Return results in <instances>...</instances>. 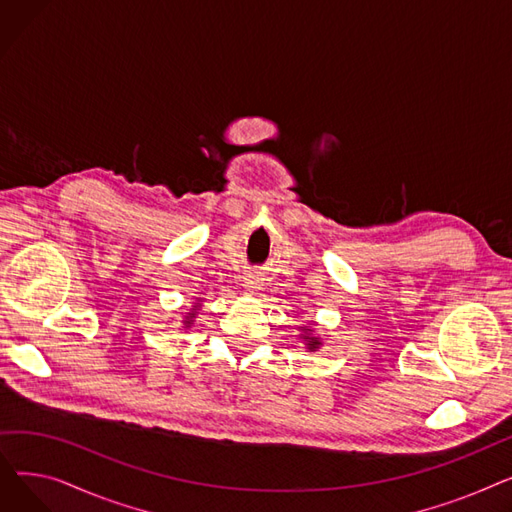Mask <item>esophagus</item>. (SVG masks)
Returning a JSON list of instances; mask_svg holds the SVG:
<instances>
[{
	"mask_svg": "<svg viewBox=\"0 0 512 512\" xmlns=\"http://www.w3.org/2000/svg\"><path fill=\"white\" fill-rule=\"evenodd\" d=\"M261 286H263V278H261L259 274H249V276L245 278V288H247L249 292L261 290Z\"/></svg>",
	"mask_w": 512,
	"mask_h": 512,
	"instance_id": "obj_1",
	"label": "esophagus"
}]
</instances>
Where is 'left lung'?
<instances>
[{
	"label": "left lung",
	"mask_w": 512,
	"mask_h": 512,
	"mask_svg": "<svg viewBox=\"0 0 512 512\" xmlns=\"http://www.w3.org/2000/svg\"><path fill=\"white\" fill-rule=\"evenodd\" d=\"M303 332H305V334H303L301 338H305V340H307V348H309V351H315V348H319L321 340L313 336V330H309V328L305 326V328H303Z\"/></svg>",
	"instance_id": "obj_1"
}]
</instances>
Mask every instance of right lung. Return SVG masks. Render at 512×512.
Instances as JSON below:
<instances>
[{
    "instance_id": "1",
    "label": "right lung",
    "mask_w": 512,
    "mask_h": 512,
    "mask_svg": "<svg viewBox=\"0 0 512 512\" xmlns=\"http://www.w3.org/2000/svg\"><path fill=\"white\" fill-rule=\"evenodd\" d=\"M195 307H199V305H195ZM193 317H195V311H193V313H188V315H186V319H184V326H186V328H188V326H191V321H193Z\"/></svg>"
}]
</instances>
